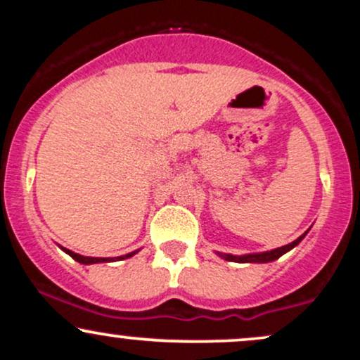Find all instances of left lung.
Wrapping results in <instances>:
<instances>
[{
    "mask_svg": "<svg viewBox=\"0 0 360 360\" xmlns=\"http://www.w3.org/2000/svg\"><path fill=\"white\" fill-rule=\"evenodd\" d=\"M307 233L301 235L300 238H296L295 242L288 243V245L284 247H279V249H274V250H269V252H262V254H247V255H232V254H221V252H218V255H220L221 259L225 260H230V262H260V264H266V262H272V260L279 259L281 255L286 254L288 250H291L292 247H296L298 243L303 240V237Z\"/></svg>",
    "mask_w": 360,
    "mask_h": 360,
    "instance_id": "left-lung-1",
    "label": "left lung"
}]
</instances>
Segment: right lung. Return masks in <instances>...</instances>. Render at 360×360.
<instances>
[{
	"instance_id": "1",
	"label": "right lung",
	"mask_w": 360,
	"mask_h": 360,
	"mask_svg": "<svg viewBox=\"0 0 360 360\" xmlns=\"http://www.w3.org/2000/svg\"><path fill=\"white\" fill-rule=\"evenodd\" d=\"M62 250H64L65 254L71 255L74 260H77V262H81V264H96V262H110V260H115V259H105V257H84V255H79V254H76V252H71L68 249H62ZM134 254L135 252H130V254L122 255V257H117V259H120V260L128 259V257H131Z\"/></svg>"
}]
</instances>
